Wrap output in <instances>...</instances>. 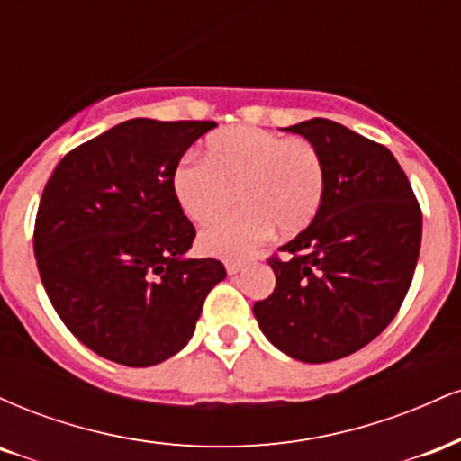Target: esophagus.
Instances as JSON below:
<instances>
[{
	"label": "esophagus",
	"mask_w": 461,
	"mask_h": 461,
	"mask_svg": "<svg viewBox=\"0 0 461 461\" xmlns=\"http://www.w3.org/2000/svg\"><path fill=\"white\" fill-rule=\"evenodd\" d=\"M225 268L230 275H236L242 271V262H225Z\"/></svg>",
	"instance_id": "esophagus-1"
}]
</instances>
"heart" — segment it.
<instances>
[{"instance_id":"1","label":"heart","mask_w":461,"mask_h":461,"mask_svg":"<svg viewBox=\"0 0 461 461\" xmlns=\"http://www.w3.org/2000/svg\"><path fill=\"white\" fill-rule=\"evenodd\" d=\"M325 162L314 142L238 125L214 134L203 160L186 158L173 173V190L190 221L210 225L234 208L240 212L201 234L203 251L247 258L275 230L303 231L325 199Z\"/></svg>"}]
</instances>
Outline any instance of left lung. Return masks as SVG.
I'll return each mask as SVG.
<instances>
[{
    "label": "left lung",
    "mask_w": 461,
    "mask_h": 461,
    "mask_svg": "<svg viewBox=\"0 0 461 461\" xmlns=\"http://www.w3.org/2000/svg\"><path fill=\"white\" fill-rule=\"evenodd\" d=\"M314 142L325 162L316 219L268 258L275 290L253 303L264 336L308 364L366 347L403 303L418 253L422 212L410 179L379 142L330 119L285 128Z\"/></svg>",
    "instance_id": "left-lung-1"
}]
</instances>
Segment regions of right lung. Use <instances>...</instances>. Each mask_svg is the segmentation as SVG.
<instances>
[{"mask_svg":"<svg viewBox=\"0 0 461 461\" xmlns=\"http://www.w3.org/2000/svg\"><path fill=\"white\" fill-rule=\"evenodd\" d=\"M214 121L130 119L82 142L47 179L34 223L41 282L82 345L125 366L186 347L221 279L214 258L182 260L194 225L173 173Z\"/></svg>","mask_w":461,"mask_h":461,"instance_id":"1","label":"right lung"}]
</instances>
